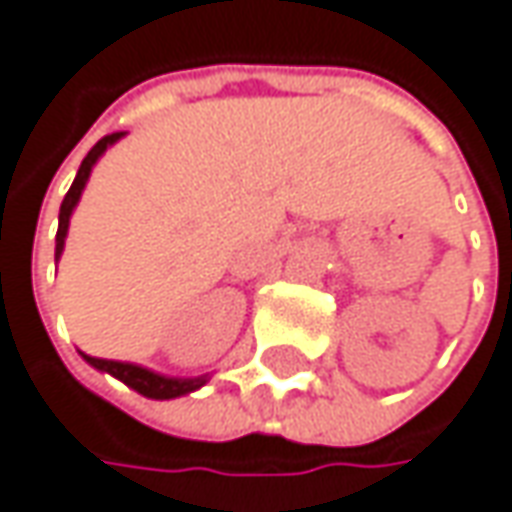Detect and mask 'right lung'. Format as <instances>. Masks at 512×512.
<instances>
[{
	"instance_id": "right-lung-1",
	"label": "right lung",
	"mask_w": 512,
	"mask_h": 512,
	"mask_svg": "<svg viewBox=\"0 0 512 512\" xmlns=\"http://www.w3.org/2000/svg\"><path fill=\"white\" fill-rule=\"evenodd\" d=\"M123 138V132H115V135H106V138H100V141L91 146V152L83 158V164L77 169V178H74V184H71V190L65 192L63 204H60V227H57V259H60V253H63L65 247V233H68V218L74 213V207H77V201H80V195H83V187H86V181H89L91 167L97 164V158L112 146L115 141ZM83 360L94 366V369L100 371H109L112 377L117 380H123L129 389H135L138 395L143 397H155V400H169V397H181V395H190L195 389H201L204 383H207V374L204 377H164V374H155V371L143 369V366H135V363H117V360H100V357H89V354H83Z\"/></svg>"
}]
</instances>
